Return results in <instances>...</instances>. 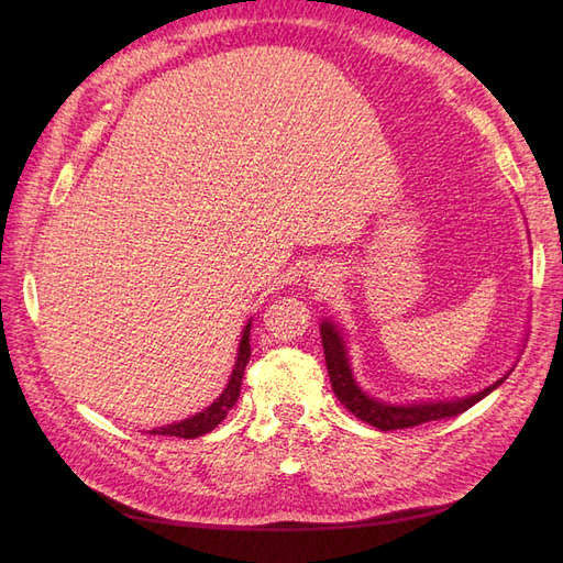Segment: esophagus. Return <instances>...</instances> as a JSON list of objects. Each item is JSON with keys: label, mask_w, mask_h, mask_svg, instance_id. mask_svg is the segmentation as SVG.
<instances>
[{"label": "esophagus", "mask_w": 563, "mask_h": 563, "mask_svg": "<svg viewBox=\"0 0 563 563\" xmlns=\"http://www.w3.org/2000/svg\"><path fill=\"white\" fill-rule=\"evenodd\" d=\"M312 279H314L317 288H321L323 284H331V275H329V269H319Z\"/></svg>", "instance_id": "esophagus-1"}]
</instances>
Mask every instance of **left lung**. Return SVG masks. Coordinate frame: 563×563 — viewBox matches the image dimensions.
I'll return each instance as SVG.
<instances>
[{"label":"left lung","instance_id":"left-lung-1","mask_svg":"<svg viewBox=\"0 0 563 563\" xmlns=\"http://www.w3.org/2000/svg\"><path fill=\"white\" fill-rule=\"evenodd\" d=\"M321 345H323V356H327L331 387L335 391V397L340 399V404H345V408H350L356 418L373 424V428H378L383 432L406 430V428H416V424H424L432 420L460 416L463 411H467V408H472L476 401H482L486 395H490V391L498 385H503L507 378L505 376L498 383H493L490 387L476 391V395L465 397V399L391 406V404H383L378 399H371L368 395H364L362 387L354 383L350 364H347L345 345H343V335H340L333 323H329V321L321 323Z\"/></svg>","mask_w":563,"mask_h":563}]
</instances>
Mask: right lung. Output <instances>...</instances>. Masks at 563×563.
<instances>
[{
  "mask_svg": "<svg viewBox=\"0 0 563 563\" xmlns=\"http://www.w3.org/2000/svg\"><path fill=\"white\" fill-rule=\"evenodd\" d=\"M249 335H251V321L246 323V329L242 333V343H240V352H236V364L234 371L230 376V383L225 387L223 395H220L207 411H201L192 418L174 422V424H166V428H157V430H150V434H164V437H180V439H195L211 432L216 424L223 422V418L228 416L230 408L234 406V401L240 399V389H242V378H244V368L251 360V343H249Z\"/></svg>",
  "mask_w": 563,
  "mask_h": 563,
  "instance_id": "obj_1",
  "label": "right lung"
}]
</instances>
